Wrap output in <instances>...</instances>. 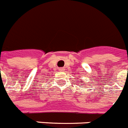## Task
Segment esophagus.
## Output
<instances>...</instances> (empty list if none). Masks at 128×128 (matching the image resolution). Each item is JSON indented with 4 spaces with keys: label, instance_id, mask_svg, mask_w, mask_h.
I'll list each match as a JSON object with an SVG mask.
<instances>
[{
    "label": "esophagus",
    "instance_id": "1",
    "mask_svg": "<svg viewBox=\"0 0 128 128\" xmlns=\"http://www.w3.org/2000/svg\"><path fill=\"white\" fill-rule=\"evenodd\" d=\"M59 70H60V71H64V68H59Z\"/></svg>",
    "mask_w": 128,
    "mask_h": 128
}]
</instances>
